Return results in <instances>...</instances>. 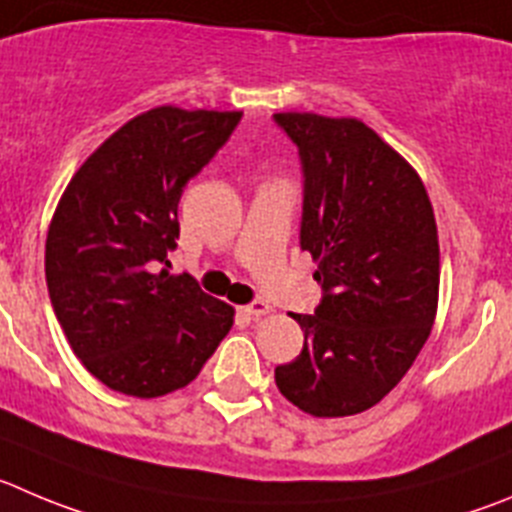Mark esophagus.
Wrapping results in <instances>:
<instances>
[{
    "label": "esophagus",
    "instance_id": "34e87169",
    "mask_svg": "<svg viewBox=\"0 0 512 512\" xmlns=\"http://www.w3.org/2000/svg\"><path fill=\"white\" fill-rule=\"evenodd\" d=\"M242 313L250 315V318H262V315L270 313V305L265 300H252L250 305H242Z\"/></svg>",
    "mask_w": 512,
    "mask_h": 512
}]
</instances>
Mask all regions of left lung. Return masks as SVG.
Segmentation results:
<instances>
[{"instance_id":"obj_1","label":"left lung","mask_w":512,"mask_h":512,"mask_svg":"<svg viewBox=\"0 0 512 512\" xmlns=\"http://www.w3.org/2000/svg\"><path fill=\"white\" fill-rule=\"evenodd\" d=\"M303 171L300 250L318 260L323 298L293 315L305 333L275 369L280 394L313 417L376 407L432 331L439 242L417 171L356 118L275 113Z\"/></svg>"}]
</instances>
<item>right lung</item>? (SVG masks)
I'll return each mask as SVG.
<instances>
[{
	"label": "right lung",
	"instance_id": "right-lung-1",
	"mask_svg": "<svg viewBox=\"0 0 512 512\" xmlns=\"http://www.w3.org/2000/svg\"><path fill=\"white\" fill-rule=\"evenodd\" d=\"M242 113L154 108L128 121L80 166L45 245L57 323L108 389L154 399L197 379L234 310L191 275H169L179 199Z\"/></svg>",
	"mask_w": 512,
	"mask_h": 512
}]
</instances>
